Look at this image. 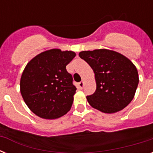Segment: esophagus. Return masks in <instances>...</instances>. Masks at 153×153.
Instances as JSON below:
<instances>
[{"mask_svg": "<svg viewBox=\"0 0 153 153\" xmlns=\"http://www.w3.org/2000/svg\"><path fill=\"white\" fill-rule=\"evenodd\" d=\"M83 86H84V82H83V81H81V82H79V83H78V87H79V89H83Z\"/></svg>", "mask_w": 153, "mask_h": 153, "instance_id": "obj_1", "label": "esophagus"}]
</instances>
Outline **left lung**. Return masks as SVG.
I'll list each match as a JSON object with an SVG mask.
<instances>
[{"label": "left lung", "instance_id": "obj_1", "mask_svg": "<svg viewBox=\"0 0 153 153\" xmlns=\"http://www.w3.org/2000/svg\"><path fill=\"white\" fill-rule=\"evenodd\" d=\"M79 57L94 73L97 89L86 97L89 104L104 113L123 109L134 98L139 83L136 66L124 55L107 49L85 51Z\"/></svg>", "mask_w": 153, "mask_h": 153}]
</instances>
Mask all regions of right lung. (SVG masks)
<instances>
[{
	"label": "right lung",
	"mask_w": 153,
	"mask_h": 153,
	"mask_svg": "<svg viewBox=\"0 0 153 153\" xmlns=\"http://www.w3.org/2000/svg\"><path fill=\"white\" fill-rule=\"evenodd\" d=\"M74 51L51 49L31 59L21 77L20 90L31 111L40 118L54 120L70 111L76 88L66 66Z\"/></svg>",
	"instance_id": "right-lung-1"
}]
</instances>
